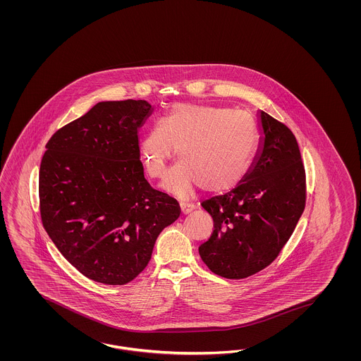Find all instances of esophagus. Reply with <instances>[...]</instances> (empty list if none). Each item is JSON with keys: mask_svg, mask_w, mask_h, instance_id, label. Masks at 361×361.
<instances>
[{"mask_svg": "<svg viewBox=\"0 0 361 361\" xmlns=\"http://www.w3.org/2000/svg\"><path fill=\"white\" fill-rule=\"evenodd\" d=\"M193 209H195V205H193V204L184 202V201H181V202H180V210H181V213H183V214H189Z\"/></svg>", "mask_w": 361, "mask_h": 361, "instance_id": "obj_1", "label": "esophagus"}]
</instances>
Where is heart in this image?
<instances>
[{"label":"heart","instance_id":"1","mask_svg":"<svg viewBox=\"0 0 361 361\" xmlns=\"http://www.w3.org/2000/svg\"><path fill=\"white\" fill-rule=\"evenodd\" d=\"M258 132L250 114L217 106H178L160 118L140 140L145 172L164 175L175 154L180 163L168 171L163 189L189 196L201 185L207 192L234 189L246 175L257 149Z\"/></svg>","mask_w":361,"mask_h":361}]
</instances>
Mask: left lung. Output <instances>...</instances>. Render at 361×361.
Masks as SVG:
<instances>
[{"label": "left lung", "mask_w": 361, "mask_h": 361, "mask_svg": "<svg viewBox=\"0 0 361 361\" xmlns=\"http://www.w3.org/2000/svg\"><path fill=\"white\" fill-rule=\"evenodd\" d=\"M261 145L249 172L229 193L201 207L214 230L198 252L212 273L243 279L282 252L306 207V171L294 133L259 112Z\"/></svg>", "instance_id": "left-lung-1"}]
</instances>
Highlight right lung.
Wrapping results in <instances>:
<instances>
[{"mask_svg":"<svg viewBox=\"0 0 361 361\" xmlns=\"http://www.w3.org/2000/svg\"><path fill=\"white\" fill-rule=\"evenodd\" d=\"M151 112L145 100L100 102L46 144L42 225L66 259L99 283L133 281L181 213L175 198L144 177L139 128Z\"/></svg>","mask_w":361,"mask_h":361,"instance_id":"obj_1","label":"right lung"}]
</instances>
